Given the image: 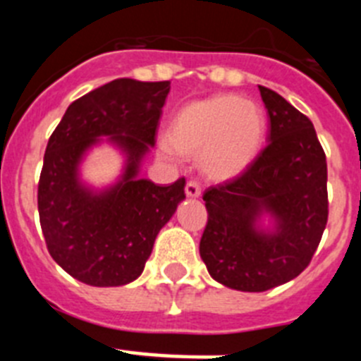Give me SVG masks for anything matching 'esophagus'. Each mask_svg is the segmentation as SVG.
Returning <instances> with one entry per match:
<instances>
[{
	"label": "esophagus",
	"mask_w": 361,
	"mask_h": 361,
	"mask_svg": "<svg viewBox=\"0 0 361 361\" xmlns=\"http://www.w3.org/2000/svg\"><path fill=\"white\" fill-rule=\"evenodd\" d=\"M186 195L188 197H199L200 195V184L197 183V180H188Z\"/></svg>",
	"instance_id": "1"
}]
</instances>
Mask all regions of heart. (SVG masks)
<instances>
[{
	"instance_id": "obj_1",
	"label": "heart",
	"mask_w": 361,
	"mask_h": 361,
	"mask_svg": "<svg viewBox=\"0 0 361 361\" xmlns=\"http://www.w3.org/2000/svg\"><path fill=\"white\" fill-rule=\"evenodd\" d=\"M266 114L253 101L220 94L186 104L175 114L170 137L159 142V153L178 161L180 152H199L202 170L215 178H229L253 162L266 137Z\"/></svg>"
}]
</instances>
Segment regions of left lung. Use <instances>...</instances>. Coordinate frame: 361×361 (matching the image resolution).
I'll return each instance as SVG.
<instances>
[{
  "mask_svg": "<svg viewBox=\"0 0 361 361\" xmlns=\"http://www.w3.org/2000/svg\"><path fill=\"white\" fill-rule=\"evenodd\" d=\"M269 114L267 146L238 177L204 191L200 257L226 288L262 293L309 266L324 235L327 161L314 126L282 95L258 86ZM264 212L274 229L256 224Z\"/></svg>",
  "mask_w": 361,
  "mask_h": 361,
  "instance_id": "8db88e82",
  "label": "left lung"
}]
</instances>
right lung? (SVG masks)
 <instances>
[{
	"instance_id": "obj_1",
	"label": "right lung",
	"mask_w": 361,
	"mask_h": 361,
	"mask_svg": "<svg viewBox=\"0 0 361 361\" xmlns=\"http://www.w3.org/2000/svg\"><path fill=\"white\" fill-rule=\"evenodd\" d=\"M170 81L116 79L73 101L50 135L37 184V209L49 253L70 276L116 288L141 275L153 242L186 199V180L157 186L139 178L155 145ZM108 136L127 155L121 180L103 192L78 180L85 149Z\"/></svg>"
}]
</instances>
